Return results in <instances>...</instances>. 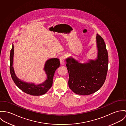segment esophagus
Returning a JSON list of instances; mask_svg holds the SVG:
<instances>
[{"label":"esophagus","mask_w":126,"mask_h":126,"mask_svg":"<svg viewBox=\"0 0 126 126\" xmlns=\"http://www.w3.org/2000/svg\"><path fill=\"white\" fill-rule=\"evenodd\" d=\"M65 59H66V56L64 55H62L60 57L59 59H60V62L61 65H63L64 64Z\"/></svg>","instance_id":"1"}]
</instances>
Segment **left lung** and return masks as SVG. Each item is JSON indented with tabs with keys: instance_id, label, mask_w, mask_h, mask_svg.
I'll return each instance as SVG.
<instances>
[{
	"instance_id": "8db88e82",
	"label": "left lung",
	"mask_w": 126,
	"mask_h": 126,
	"mask_svg": "<svg viewBox=\"0 0 126 126\" xmlns=\"http://www.w3.org/2000/svg\"><path fill=\"white\" fill-rule=\"evenodd\" d=\"M98 58L81 64L73 58L66 59L69 74V86L75 93L88 95L98 90L106 80L108 71V55L104 40L97 35Z\"/></svg>"
}]
</instances>
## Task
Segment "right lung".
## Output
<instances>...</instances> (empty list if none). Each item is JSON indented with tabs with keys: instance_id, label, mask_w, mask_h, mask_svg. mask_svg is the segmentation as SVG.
<instances>
[{
	"instance_id": "add662e5",
	"label": "right lung",
	"mask_w": 126,
	"mask_h": 126,
	"mask_svg": "<svg viewBox=\"0 0 126 126\" xmlns=\"http://www.w3.org/2000/svg\"><path fill=\"white\" fill-rule=\"evenodd\" d=\"M14 53V50L13 45L10 56V69L11 76L14 83L21 90L30 95L40 96L45 94L52 86L53 80L55 71L60 66L59 59L58 58H52L46 61L44 70L47 75V79L42 84L35 85L34 84L23 82L16 76L13 67Z\"/></svg>"
}]
</instances>
